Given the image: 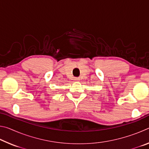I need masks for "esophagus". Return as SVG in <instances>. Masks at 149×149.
I'll list each match as a JSON object with an SVG mask.
<instances>
[{
	"label": "esophagus",
	"mask_w": 149,
	"mask_h": 149,
	"mask_svg": "<svg viewBox=\"0 0 149 149\" xmlns=\"http://www.w3.org/2000/svg\"><path fill=\"white\" fill-rule=\"evenodd\" d=\"M74 79L75 81H79L80 80V79H79V77H75V78H74Z\"/></svg>",
	"instance_id": "1"
}]
</instances>
